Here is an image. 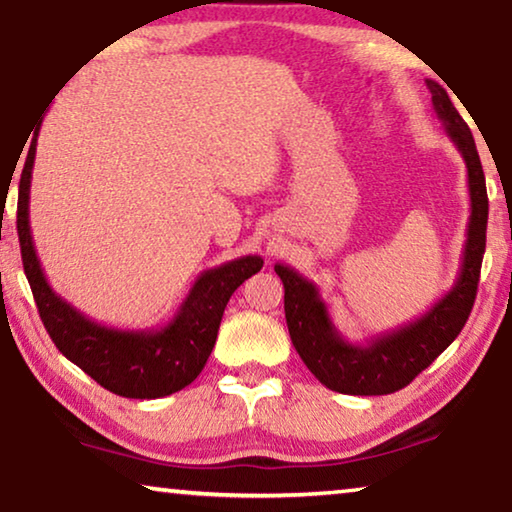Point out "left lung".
I'll return each mask as SVG.
<instances>
[{"instance_id": "1", "label": "left lung", "mask_w": 512, "mask_h": 512, "mask_svg": "<svg viewBox=\"0 0 512 512\" xmlns=\"http://www.w3.org/2000/svg\"><path fill=\"white\" fill-rule=\"evenodd\" d=\"M434 114L464 158L469 181L471 216L462 266L455 285L414 322L372 335L365 342H349L335 329L315 282L303 278L287 264L273 269L285 287V317L296 352L326 388L347 395H386L411 384L460 335L474 308L485 255L487 190L474 135L439 82L427 80Z\"/></svg>"}]
</instances>
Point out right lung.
<instances>
[{"label": "right lung", "mask_w": 512, "mask_h": 512, "mask_svg": "<svg viewBox=\"0 0 512 512\" xmlns=\"http://www.w3.org/2000/svg\"><path fill=\"white\" fill-rule=\"evenodd\" d=\"M38 128L29 144L18 195V236L25 276L32 287L45 331L68 361L114 395L133 400L165 398L200 375L216 345L220 319L234 289L262 269L264 259L246 255L200 273L177 315L158 329L126 331L103 326L50 287L36 257L29 227V188L36 158Z\"/></svg>", "instance_id": "obj_1"}]
</instances>
